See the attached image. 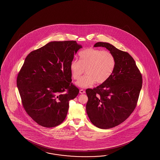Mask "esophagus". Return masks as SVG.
Segmentation results:
<instances>
[{"label": "esophagus", "mask_w": 160, "mask_h": 160, "mask_svg": "<svg viewBox=\"0 0 160 160\" xmlns=\"http://www.w3.org/2000/svg\"><path fill=\"white\" fill-rule=\"evenodd\" d=\"M79 92H80L81 94H84V93H85V91L84 90H83V89H81V90H79Z\"/></svg>", "instance_id": "1"}]
</instances>
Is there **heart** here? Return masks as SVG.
Instances as JSON below:
<instances>
[{
    "label": "heart",
    "mask_w": 160,
    "mask_h": 160,
    "mask_svg": "<svg viewBox=\"0 0 160 160\" xmlns=\"http://www.w3.org/2000/svg\"><path fill=\"white\" fill-rule=\"evenodd\" d=\"M79 61L73 60L70 65L72 78L78 80L85 72L86 74L76 82L80 88L90 87L96 82L102 84L112 75L116 59L111 52L89 48L79 52Z\"/></svg>",
    "instance_id": "b5f03b06"
}]
</instances>
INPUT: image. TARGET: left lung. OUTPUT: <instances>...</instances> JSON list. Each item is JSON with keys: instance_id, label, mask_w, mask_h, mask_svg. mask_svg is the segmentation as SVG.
<instances>
[{"instance_id": "obj_1", "label": "left lung", "mask_w": 160, "mask_h": 160, "mask_svg": "<svg viewBox=\"0 0 160 160\" xmlns=\"http://www.w3.org/2000/svg\"><path fill=\"white\" fill-rule=\"evenodd\" d=\"M94 46L106 48L116 59L115 69L109 79L86 90L89 119L97 128L108 129L124 122L133 112L142 88V77L127 52L106 42H97Z\"/></svg>"}]
</instances>
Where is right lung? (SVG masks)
<instances>
[{
    "label": "right lung",
    "mask_w": 160,
    "mask_h": 160,
    "mask_svg": "<svg viewBox=\"0 0 160 160\" xmlns=\"http://www.w3.org/2000/svg\"><path fill=\"white\" fill-rule=\"evenodd\" d=\"M82 48L75 41H54L31 51L17 80L25 111L41 126H58L66 118L68 102L78 94L70 65Z\"/></svg>",
    "instance_id": "right-lung-1"
}]
</instances>
